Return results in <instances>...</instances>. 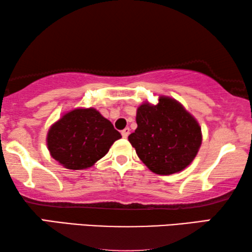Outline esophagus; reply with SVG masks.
Returning <instances> with one entry per match:
<instances>
[{
	"label": "esophagus",
	"mask_w": 252,
	"mask_h": 252,
	"mask_svg": "<svg viewBox=\"0 0 252 252\" xmlns=\"http://www.w3.org/2000/svg\"><path fill=\"white\" fill-rule=\"evenodd\" d=\"M129 133H130V129H129V127H126L125 130H122V131H121L122 137L125 138V139H126V138H127V135H129Z\"/></svg>",
	"instance_id": "obj_1"
}]
</instances>
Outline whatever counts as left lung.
<instances>
[{
	"instance_id": "obj_1",
	"label": "left lung",
	"mask_w": 252,
	"mask_h": 252,
	"mask_svg": "<svg viewBox=\"0 0 252 252\" xmlns=\"http://www.w3.org/2000/svg\"><path fill=\"white\" fill-rule=\"evenodd\" d=\"M135 121L138 127L127 139L153 173H178L196 157L202 145L201 126L176 99L160 96L156 105L143 103Z\"/></svg>"
}]
</instances>
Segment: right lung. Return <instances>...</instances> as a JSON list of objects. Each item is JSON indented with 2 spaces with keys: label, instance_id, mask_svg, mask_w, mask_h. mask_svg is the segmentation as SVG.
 Here are the masks:
<instances>
[{
  "label": "right lung",
  "instance_id": "right-lung-1",
  "mask_svg": "<svg viewBox=\"0 0 252 252\" xmlns=\"http://www.w3.org/2000/svg\"><path fill=\"white\" fill-rule=\"evenodd\" d=\"M121 138L109 120L93 107L67 112L50 126L48 150L67 169L90 168Z\"/></svg>",
  "mask_w": 252,
  "mask_h": 252
}]
</instances>
